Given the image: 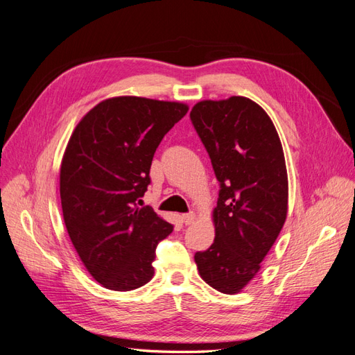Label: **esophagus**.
Listing matches in <instances>:
<instances>
[{"instance_id": "esophagus-1", "label": "esophagus", "mask_w": 355, "mask_h": 355, "mask_svg": "<svg viewBox=\"0 0 355 355\" xmlns=\"http://www.w3.org/2000/svg\"><path fill=\"white\" fill-rule=\"evenodd\" d=\"M181 220H182V223H184L186 225H190V224H193L194 223V220H196V215H194L193 212H190V214H184L181 216Z\"/></svg>"}]
</instances>
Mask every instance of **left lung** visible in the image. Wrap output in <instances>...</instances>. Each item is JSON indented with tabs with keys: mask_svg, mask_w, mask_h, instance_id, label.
Here are the masks:
<instances>
[{
	"mask_svg": "<svg viewBox=\"0 0 355 355\" xmlns=\"http://www.w3.org/2000/svg\"><path fill=\"white\" fill-rule=\"evenodd\" d=\"M190 118L221 187L214 243L194 261L203 282L234 295L257 276L288 215L282 141L267 112L248 97L202 100Z\"/></svg>",
	"mask_w": 355,
	"mask_h": 355,
	"instance_id": "8db88e82",
	"label": "left lung"
}]
</instances>
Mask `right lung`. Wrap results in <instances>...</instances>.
I'll return each instance as SVG.
<instances>
[{
  "label": "right lung",
  "mask_w": 355,
  "mask_h": 355,
  "mask_svg": "<svg viewBox=\"0 0 355 355\" xmlns=\"http://www.w3.org/2000/svg\"><path fill=\"white\" fill-rule=\"evenodd\" d=\"M189 106L135 96L100 101L78 122L60 165L67 234L103 288L134 291L150 282L157 243L173 225L140 198L153 155Z\"/></svg>",
  "instance_id": "add662e5"
}]
</instances>
